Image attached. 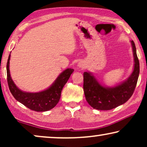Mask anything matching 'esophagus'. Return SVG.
<instances>
[{
  "mask_svg": "<svg viewBox=\"0 0 147 147\" xmlns=\"http://www.w3.org/2000/svg\"><path fill=\"white\" fill-rule=\"evenodd\" d=\"M78 67L79 68H82V69H83V68H84V65L83 64V63H82V62H79V63H78Z\"/></svg>",
  "mask_w": 147,
  "mask_h": 147,
  "instance_id": "34e87169",
  "label": "esophagus"
}]
</instances>
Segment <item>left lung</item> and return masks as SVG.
Masks as SVG:
<instances>
[{
    "instance_id": "left-lung-1",
    "label": "left lung",
    "mask_w": 147,
    "mask_h": 147,
    "mask_svg": "<svg viewBox=\"0 0 147 147\" xmlns=\"http://www.w3.org/2000/svg\"><path fill=\"white\" fill-rule=\"evenodd\" d=\"M134 55V69L126 81L114 86H102L90 72L84 73V91L88 104L94 109L109 110L123 104L129 100L135 89L139 76L140 66L136 49L131 41Z\"/></svg>"
}]
</instances>
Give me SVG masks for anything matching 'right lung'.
<instances>
[{"label": "right lung", "mask_w": 147, "mask_h": 147, "mask_svg": "<svg viewBox=\"0 0 147 147\" xmlns=\"http://www.w3.org/2000/svg\"><path fill=\"white\" fill-rule=\"evenodd\" d=\"M10 58L11 54L8 58L7 64V82L10 91L14 98L26 107L34 111H48L55 107L59 101L62 89L73 73L74 69L68 68L64 70L47 90L35 93L26 92L18 88L12 80L9 70Z\"/></svg>", "instance_id": "add662e5"}]
</instances>
